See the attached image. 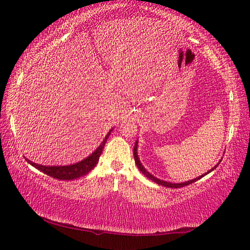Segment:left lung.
Segmentation results:
<instances>
[{
    "label": "left lung",
    "mask_w": 250,
    "mask_h": 250,
    "mask_svg": "<svg viewBox=\"0 0 250 250\" xmlns=\"http://www.w3.org/2000/svg\"><path fill=\"white\" fill-rule=\"evenodd\" d=\"M133 153H134V160H135V163H136V166H137V167H139V169L140 171L145 175V176L147 177V178H149L150 180H152V182H155V183H157L158 185H161V186H164V187H167V188H182V187H184V186H188V185H190V184H192V183H194V182H196V180H199L200 178H202V177H204L205 175H207L208 173H210L211 171H214V169L219 166V163L217 164V166H215L213 168L210 169V171H208L207 173H205V174H203V175H201V176H199V177H196V178H194V179H192V180H188V182H186V183H178V184H172V183H168V182H164V180H161V179H158V178H156L155 176H152V175L149 173V172H147L146 169H145V167L142 166V163H141V161H140V159H139V156H137V141H136V143H135V145H134V150H133ZM221 161V160H220Z\"/></svg>",
    "instance_id": "8db88e82"
}]
</instances>
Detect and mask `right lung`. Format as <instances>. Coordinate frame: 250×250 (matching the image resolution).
Listing matches in <instances>:
<instances>
[{"mask_svg": "<svg viewBox=\"0 0 250 250\" xmlns=\"http://www.w3.org/2000/svg\"><path fill=\"white\" fill-rule=\"evenodd\" d=\"M110 131L108 132L107 135L105 136V139L103 140L102 143H101V145L97 148V149H95L89 157L83 159V161L78 163L71 164V166H62V167H46V166H41V164H36L34 162H32L26 158L25 160L26 162H29L32 167L40 169L41 172L47 174L48 176L52 178H57L60 180H71V179L78 178L88 174L95 166H97V163L99 162V158L105 146V143L107 142V139L110 134Z\"/></svg>", "mask_w": 250, "mask_h": 250, "instance_id": "1", "label": "right lung"}]
</instances>
